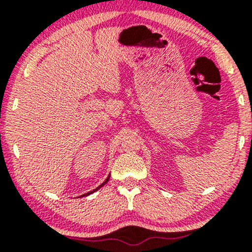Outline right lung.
<instances>
[{
	"instance_id": "add662e5",
	"label": "right lung",
	"mask_w": 252,
	"mask_h": 252,
	"mask_svg": "<svg viewBox=\"0 0 252 252\" xmlns=\"http://www.w3.org/2000/svg\"><path fill=\"white\" fill-rule=\"evenodd\" d=\"M109 178H110V176H108V179H106V180L105 181H104L103 182V184L102 185H100V186H98L97 187V189H94V190H91V192H89V193H86V194H84V195H89V194H91V193H94V192H96V190H98V189H100V187H103L104 186V185H105L106 184V182H108V180H109ZM83 196V195H82Z\"/></svg>"
}]
</instances>
